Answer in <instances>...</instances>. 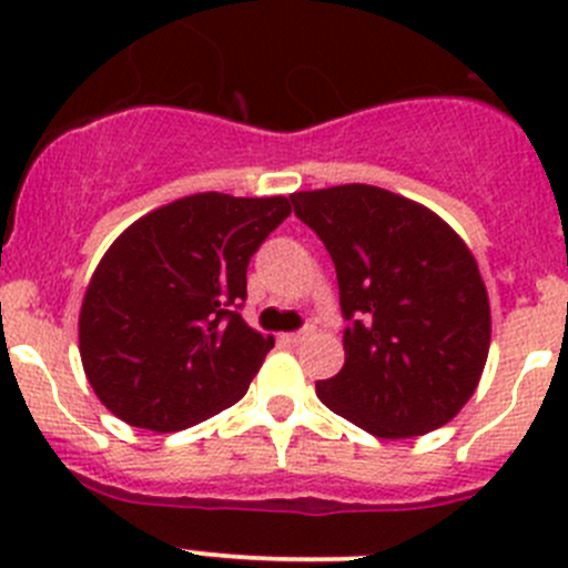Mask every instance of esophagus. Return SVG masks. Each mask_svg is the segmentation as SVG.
I'll return each instance as SVG.
<instances>
[{"label":"esophagus","instance_id":"1","mask_svg":"<svg viewBox=\"0 0 568 568\" xmlns=\"http://www.w3.org/2000/svg\"><path fill=\"white\" fill-rule=\"evenodd\" d=\"M313 332H316V324H313V321H307L300 332H288V335H283V341L285 343H302V341H307Z\"/></svg>","mask_w":568,"mask_h":568}]
</instances>
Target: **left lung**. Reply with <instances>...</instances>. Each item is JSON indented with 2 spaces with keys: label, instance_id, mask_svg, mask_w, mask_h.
I'll use <instances>...</instances> for the list:
<instances>
[{
  "label": "left lung",
  "instance_id": "left-lung-1",
  "mask_svg": "<svg viewBox=\"0 0 568 568\" xmlns=\"http://www.w3.org/2000/svg\"><path fill=\"white\" fill-rule=\"evenodd\" d=\"M337 272L346 363L321 404L374 437L459 415L484 374L491 313L473 252L426 205L368 183L291 194Z\"/></svg>",
  "mask_w": 568,
  "mask_h": 568
}]
</instances>
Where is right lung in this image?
I'll return each instance as SVG.
<instances>
[{
    "label": "right lung",
    "mask_w": 568,
    "mask_h": 568,
    "mask_svg": "<svg viewBox=\"0 0 568 568\" xmlns=\"http://www.w3.org/2000/svg\"><path fill=\"white\" fill-rule=\"evenodd\" d=\"M291 200L200 192L125 227L90 277L79 354L129 426L181 432L247 393L274 346L239 307L247 266Z\"/></svg>",
    "instance_id": "1"
}]
</instances>
